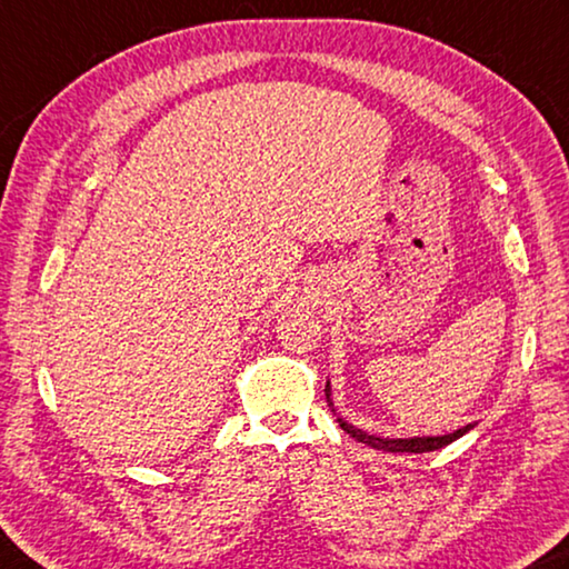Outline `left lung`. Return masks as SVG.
I'll list each match as a JSON object with an SVG mask.
<instances>
[{"mask_svg":"<svg viewBox=\"0 0 569 569\" xmlns=\"http://www.w3.org/2000/svg\"><path fill=\"white\" fill-rule=\"evenodd\" d=\"M326 400L330 410H333V416L338 418L340 428H343L350 438H356L358 442H366L368 448H376V450H386V452H430V450H440L450 446L452 440L462 438L465 432H470L475 428V422L470 426H465L456 432H448V436H422V438H383V436H373V432H366L363 428L353 426V422H348L340 412L336 410V402H333V390H330V380L326 383Z\"/></svg>","mask_w":569,"mask_h":569,"instance_id":"left-lung-1","label":"left lung"}]
</instances>
